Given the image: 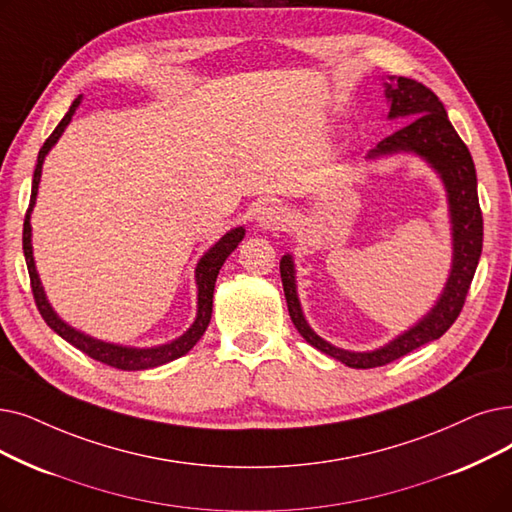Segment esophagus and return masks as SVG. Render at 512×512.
Returning a JSON list of instances; mask_svg holds the SVG:
<instances>
[{
	"instance_id": "34e87169",
	"label": "esophagus",
	"mask_w": 512,
	"mask_h": 512,
	"mask_svg": "<svg viewBox=\"0 0 512 512\" xmlns=\"http://www.w3.org/2000/svg\"><path fill=\"white\" fill-rule=\"evenodd\" d=\"M288 221V211L282 205H265L257 217L261 230H282Z\"/></svg>"
}]
</instances>
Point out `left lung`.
<instances>
[{
  "instance_id": "left-lung-1",
  "label": "left lung",
  "mask_w": 512,
  "mask_h": 512,
  "mask_svg": "<svg viewBox=\"0 0 512 512\" xmlns=\"http://www.w3.org/2000/svg\"><path fill=\"white\" fill-rule=\"evenodd\" d=\"M385 96L389 100V119L410 121L402 129L376 144L366 159H379L397 152H414L427 161L448 192V211L452 224V270L446 286L429 314L412 328L404 330L387 345L374 351H347L318 337L307 324L297 295L293 255L280 259V278L288 314L299 335L322 353L349 368L385 366L402 355L439 339L460 316L466 293H469L483 247V217L477 196V173L469 148L452 127L441 100L422 83L408 77H389Z\"/></svg>"
}]
</instances>
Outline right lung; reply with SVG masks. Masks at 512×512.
Listing matches in <instances>:
<instances>
[{"instance_id": "right-lung-1", "label": "right lung", "mask_w": 512, "mask_h": 512, "mask_svg": "<svg viewBox=\"0 0 512 512\" xmlns=\"http://www.w3.org/2000/svg\"><path fill=\"white\" fill-rule=\"evenodd\" d=\"M81 104V96L75 98V102L71 104L69 113L62 117V121L58 123V127L52 131V136L43 142L39 154H37V165H35V173H33V188H31V203L25 215V228H22V251H25V259H27V268H29V278H31V288H33V297L37 303V309L41 318L46 320V324L60 335L64 341H69L73 347H77L79 351H83L90 358L113 366L119 370H148V368H157L163 366L171 360L182 358L184 353H188L198 339L203 337V332L207 330L209 322H211V311H213V291H215V280L217 274L221 270V265L230 257V253L238 247V242L244 238V228H234L228 234L221 236L213 247L201 257L196 265V286H198V309H196V320L192 322V326L184 332L182 337H177L171 343L159 345V347H125V345H117V343H106L100 339H94L90 335H85L81 330H75L73 326L66 324L64 320L58 318L56 311L52 309L46 293H43V286L35 268V259H33V244H31V211L35 207L37 201V188H39V180H41V167L43 161H46V154L52 150V146L60 140L62 131L66 129V125L71 123L75 110Z\"/></svg>"}]
</instances>
